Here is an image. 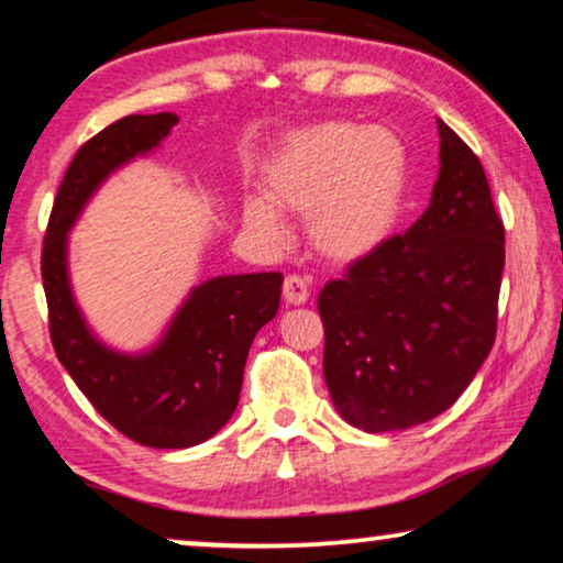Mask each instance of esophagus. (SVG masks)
<instances>
[{"label":"esophagus","mask_w":563,"mask_h":563,"mask_svg":"<svg viewBox=\"0 0 563 563\" xmlns=\"http://www.w3.org/2000/svg\"><path fill=\"white\" fill-rule=\"evenodd\" d=\"M282 295L289 305H305V302H308V297H310V287H308V282L302 279V276L289 274L287 279H284Z\"/></svg>","instance_id":"1"}]
</instances>
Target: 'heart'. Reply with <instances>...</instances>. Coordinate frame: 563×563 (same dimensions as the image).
Wrapping results in <instances>:
<instances>
[{
    "label": "heart",
    "mask_w": 563,
    "mask_h": 563,
    "mask_svg": "<svg viewBox=\"0 0 563 563\" xmlns=\"http://www.w3.org/2000/svg\"><path fill=\"white\" fill-rule=\"evenodd\" d=\"M411 155L393 129L328 119L291 131L264 170L266 199H247V230L284 245L279 211L308 219L316 251L352 264L377 251L404 214Z\"/></svg>",
    "instance_id": "obj_1"
}]
</instances>
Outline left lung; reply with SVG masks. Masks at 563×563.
I'll use <instances>...</instances> for the list:
<instances>
[{
	"label": "left lung",
	"instance_id": "left-lung-1",
	"mask_svg": "<svg viewBox=\"0 0 563 563\" xmlns=\"http://www.w3.org/2000/svg\"><path fill=\"white\" fill-rule=\"evenodd\" d=\"M437 123L432 203L318 295L328 393L372 434L448 411L496 339L505 224L478 157Z\"/></svg>",
	"mask_w": 563,
	"mask_h": 563
}]
</instances>
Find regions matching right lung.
<instances>
[{
    "mask_svg": "<svg viewBox=\"0 0 563 563\" xmlns=\"http://www.w3.org/2000/svg\"><path fill=\"white\" fill-rule=\"evenodd\" d=\"M175 113L126 115L77 150L41 251L48 333L58 362L108 424L131 442L180 450L209 440L235 411L255 333L279 310V272L217 276L191 291L150 354L126 356L92 339L67 279V230L106 175L157 147Z\"/></svg>",
    "mask_w": 563,
    "mask_h": 563,
    "instance_id": "obj_1",
    "label": "right lung"
}]
</instances>
